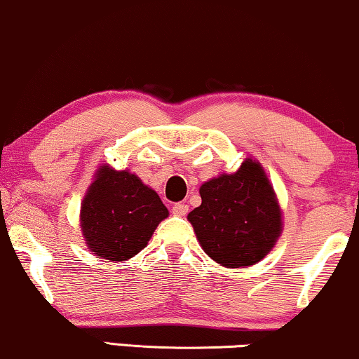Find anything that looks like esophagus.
<instances>
[{
    "label": "esophagus",
    "instance_id": "34e87169",
    "mask_svg": "<svg viewBox=\"0 0 359 359\" xmlns=\"http://www.w3.org/2000/svg\"><path fill=\"white\" fill-rule=\"evenodd\" d=\"M171 212H173L175 215H178V217H183V215L188 214V204H184V203L175 204L173 208H171Z\"/></svg>",
    "mask_w": 359,
    "mask_h": 359
}]
</instances>
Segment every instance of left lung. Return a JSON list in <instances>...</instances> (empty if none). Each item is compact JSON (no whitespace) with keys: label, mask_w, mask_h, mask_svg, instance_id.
Here are the masks:
<instances>
[{"label":"left lung","mask_w":359,"mask_h":359,"mask_svg":"<svg viewBox=\"0 0 359 359\" xmlns=\"http://www.w3.org/2000/svg\"><path fill=\"white\" fill-rule=\"evenodd\" d=\"M203 203L188 220L205 255L224 268L262 262L283 233V210L258 160L247 156L235 173L201 184Z\"/></svg>","instance_id":"obj_1"}]
</instances>
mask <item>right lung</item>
<instances>
[{
  "instance_id": "right-lung-1",
  "label": "right lung",
  "mask_w": 359,
  "mask_h": 359,
  "mask_svg": "<svg viewBox=\"0 0 359 359\" xmlns=\"http://www.w3.org/2000/svg\"><path fill=\"white\" fill-rule=\"evenodd\" d=\"M168 214L160 196L135 173L101 165L81 201L80 227L93 255L121 263L147 247Z\"/></svg>"
}]
</instances>
